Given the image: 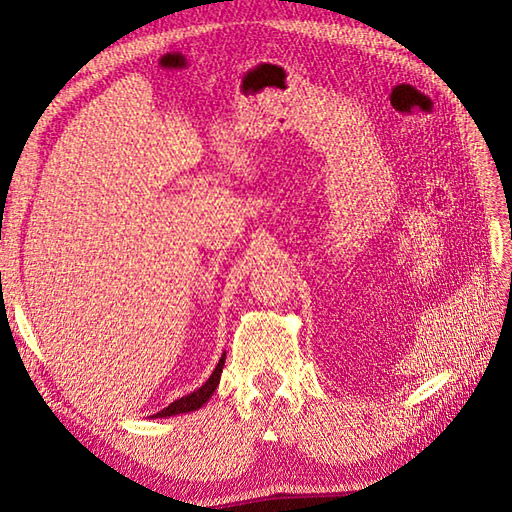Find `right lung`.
Wrapping results in <instances>:
<instances>
[{
  "label": "right lung",
  "mask_w": 512,
  "mask_h": 512,
  "mask_svg": "<svg viewBox=\"0 0 512 512\" xmlns=\"http://www.w3.org/2000/svg\"><path fill=\"white\" fill-rule=\"evenodd\" d=\"M224 362H226V353H224V356L219 358V362H217L215 371H212V374H210V378L206 380V383H203L199 389H194L192 394H188V396H181V398H176V401H174V403H170V405H167L165 410L156 412V414H154V418H165V416H176V414L194 412V410H199V407L206 405V403L210 401V396L215 394L217 385H219L221 371H224Z\"/></svg>",
  "instance_id": "obj_1"
}]
</instances>
